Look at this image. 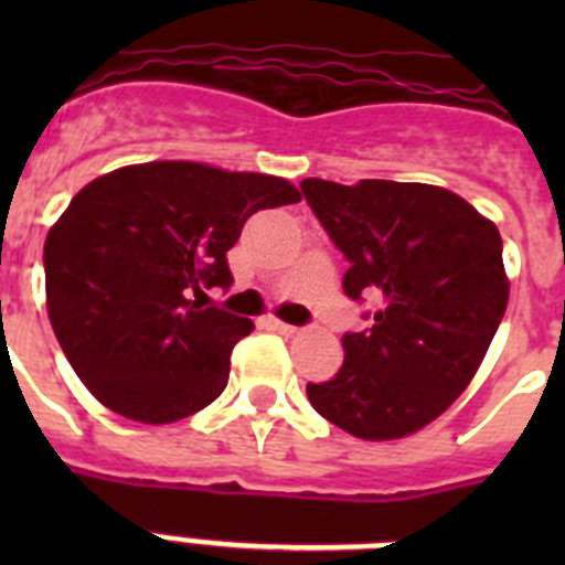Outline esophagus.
<instances>
[{
    "label": "esophagus",
    "mask_w": 565,
    "mask_h": 565,
    "mask_svg": "<svg viewBox=\"0 0 565 565\" xmlns=\"http://www.w3.org/2000/svg\"><path fill=\"white\" fill-rule=\"evenodd\" d=\"M268 328H271V331H277V333H282V337H291V333L297 331V328L288 326V322H279V319H268Z\"/></svg>",
    "instance_id": "obj_1"
}]
</instances>
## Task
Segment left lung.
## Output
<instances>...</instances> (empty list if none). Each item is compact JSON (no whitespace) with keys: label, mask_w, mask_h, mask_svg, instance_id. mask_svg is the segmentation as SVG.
<instances>
[{"label":"left lung","mask_w":565,"mask_h":565,"mask_svg":"<svg viewBox=\"0 0 565 565\" xmlns=\"http://www.w3.org/2000/svg\"><path fill=\"white\" fill-rule=\"evenodd\" d=\"M299 189L351 263L344 294L373 302L367 328L342 337L339 373L308 384V402L364 441L411 436L467 391L501 326V234L456 192L427 183L308 178Z\"/></svg>","instance_id":"obj_1"}]
</instances>
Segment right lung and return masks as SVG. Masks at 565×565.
Here are the masks:
<instances>
[{
    "mask_svg": "<svg viewBox=\"0 0 565 565\" xmlns=\"http://www.w3.org/2000/svg\"><path fill=\"white\" fill-rule=\"evenodd\" d=\"M297 201L282 178L192 161L87 183L44 239L50 326L87 391L143 424L178 422L221 396L254 322L203 308V291L234 282L226 252L254 212Z\"/></svg>",
    "mask_w": 565,
    "mask_h": 565,
    "instance_id": "1",
    "label": "right lung"
}]
</instances>
